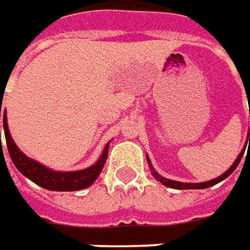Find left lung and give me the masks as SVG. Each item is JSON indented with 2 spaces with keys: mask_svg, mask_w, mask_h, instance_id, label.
I'll return each instance as SVG.
<instances>
[{
  "mask_svg": "<svg viewBox=\"0 0 250 250\" xmlns=\"http://www.w3.org/2000/svg\"><path fill=\"white\" fill-rule=\"evenodd\" d=\"M248 140H249V145H250V133L248 134ZM244 152H245V149L239 153V156L237 158V160L234 162V165L231 166V167L228 168L227 171L224 173V174H221L220 177H217V178H214V180H211V181H206V183H198V184H187V183H180V181H173V180H168V178H165V177L159 176L156 171H153V167L151 166L152 168V174H153V177L158 180V181H160L163 185H166V187H170V188H176V189H203V188H209V187H211V185L217 184V183H220V181H223L224 178H227L235 168L238 167V165H239V162H241V159H242V156H244ZM149 162V160H148ZM151 165V163H149Z\"/></svg>",
  "mask_w": 250,
  "mask_h": 250,
  "instance_id": "8db88e82",
  "label": "left lung"
}]
</instances>
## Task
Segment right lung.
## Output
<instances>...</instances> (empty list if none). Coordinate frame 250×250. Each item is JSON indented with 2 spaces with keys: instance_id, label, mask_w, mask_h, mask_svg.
<instances>
[{
  "instance_id": "1",
  "label": "right lung",
  "mask_w": 250,
  "mask_h": 250,
  "mask_svg": "<svg viewBox=\"0 0 250 250\" xmlns=\"http://www.w3.org/2000/svg\"><path fill=\"white\" fill-rule=\"evenodd\" d=\"M1 115H2V119H4L6 146H8V152H9V156L12 159L13 165L16 166V168L22 173L23 176H26L33 183H36V184L45 188V189H49V191H79V189H83V188H87L97 180L99 173L102 171V167L105 166V162H106V158H108L109 145L105 146V149L102 152V156L91 167L85 168V170H80V171H70V173L52 171L45 166L34 162L33 159H29L26 155H23L22 151H19V148L15 145L12 137L8 131L6 115L1 113L0 106V117Z\"/></svg>"
}]
</instances>
